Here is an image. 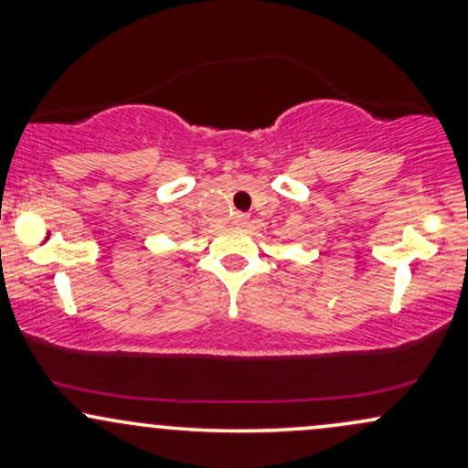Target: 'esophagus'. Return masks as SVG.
Returning <instances> with one entry per match:
<instances>
[{
  "label": "esophagus",
  "instance_id": "34e87169",
  "mask_svg": "<svg viewBox=\"0 0 468 468\" xmlns=\"http://www.w3.org/2000/svg\"><path fill=\"white\" fill-rule=\"evenodd\" d=\"M249 216H246V213H235L233 216V224L235 227H246V224H249Z\"/></svg>",
  "mask_w": 468,
  "mask_h": 468
}]
</instances>
